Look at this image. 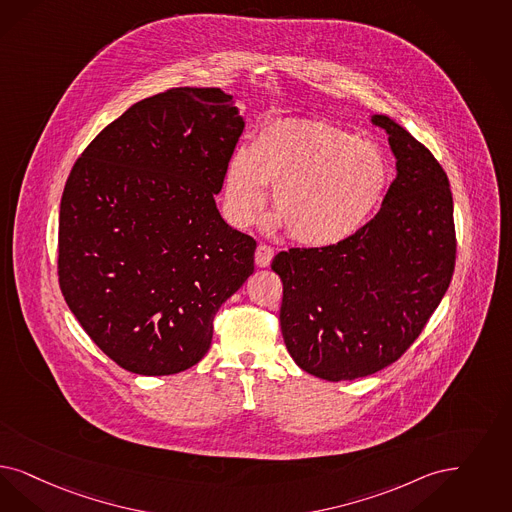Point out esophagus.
I'll return each instance as SVG.
<instances>
[{"instance_id": "34e87169", "label": "esophagus", "mask_w": 512, "mask_h": 512, "mask_svg": "<svg viewBox=\"0 0 512 512\" xmlns=\"http://www.w3.org/2000/svg\"><path fill=\"white\" fill-rule=\"evenodd\" d=\"M272 259H274V249L272 247L265 246V244L257 247V251H255V265L259 266V268H266V266L272 263Z\"/></svg>"}]
</instances>
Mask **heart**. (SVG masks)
I'll use <instances>...</instances> for the list:
<instances>
[{"instance_id": "b5f03b06", "label": "heart", "mask_w": 512, "mask_h": 512, "mask_svg": "<svg viewBox=\"0 0 512 512\" xmlns=\"http://www.w3.org/2000/svg\"><path fill=\"white\" fill-rule=\"evenodd\" d=\"M272 189L276 215L299 244L327 247L363 229L384 200L389 162L369 140L321 121L283 119L266 124L251 149L230 157L223 196L236 227H247Z\"/></svg>"}]
</instances>
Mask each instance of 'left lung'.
<instances>
[{"mask_svg": "<svg viewBox=\"0 0 512 512\" xmlns=\"http://www.w3.org/2000/svg\"><path fill=\"white\" fill-rule=\"evenodd\" d=\"M397 176L380 212L352 238L280 251V325L302 371L355 380L395 363L437 310L456 265L454 200L431 151L386 115Z\"/></svg>", "mask_w": 512, "mask_h": 512, "instance_id": "1", "label": "left lung"}]
</instances>
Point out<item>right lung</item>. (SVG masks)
Returning <instances> with one entry per match:
<instances>
[{
	"label": "right lung",
	"instance_id": "add662e5",
	"mask_svg": "<svg viewBox=\"0 0 512 512\" xmlns=\"http://www.w3.org/2000/svg\"><path fill=\"white\" fill-rule=\"evenodd\" d=\"M234 98L181 87L145 98L90 141L60 202L58 280L119 367L187 371L213 316L253 274L257 242L215 206L244 132Z\"/></svg>",
	"mask_w": 512,
	"mask_h": 512
}]
</instances>
